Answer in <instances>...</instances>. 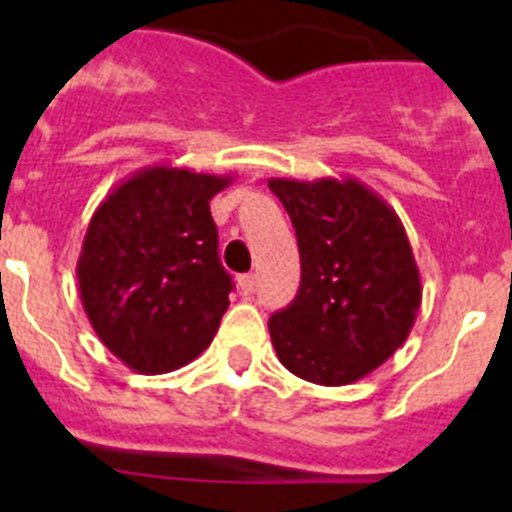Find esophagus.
Masks as SVG:
<instances>
[{"mask_svg": "<svg viewBox=\"0 0 512 512\" xmlns=\"http://www.w3.org/2000/svg\"><path fill=\"white\" fill-rule=\"evenodd\" d=\"M238 289H241L243 295H253L256 292V274H243V277H238Z\"/></svg>", "mask_w": 512, "mask_h": 512, "instance_id": "obj_1", "label": "esophagus"}]
</instances>
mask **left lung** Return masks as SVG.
Returning <instances> with one entry per match:
<instances>
[{
    "mask_svg": "<svg viewBox=\"0 0 512 512\" xmlns=\"http://www.w3.org/2000/svg\"><path fill=\"white\" fill-rule=\"evenodd\" d=\"M292 217L302 279L269 333L289 372L341 387L377 369L408 341L420 271L400 217L356 179H269Z\"/></svg>",
    "mask_w": 512,
    "mask_h": 512,
    "instance_id": "obj_1",
    "label": "left lung"
}]
</instances>
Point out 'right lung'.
Returning a JSON list of instances; mask_svg holds the SVG:
<instances>
[{
    "label": "right lung",
    "mask_w": 512,
    "mask_h": 512,
    "mask_svg": "<svg viewBox=\"0 0 512 512\" xmlns=\"http://www.w3.org/2000/svg\"><path fill=\"white\" fill-rule=\"evenodd\" d=\"M230 179L146 166L94 210L76 264L81 305L133 372H174L215 338L233 279L217 256L210 200Z\"/></svg>",
    "instance_id": "right-lung-1"
}]
</instances>
